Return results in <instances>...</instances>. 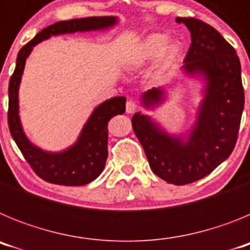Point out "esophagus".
Instances as JSON below:
<instances>
[{
  "label": "esophagus",
  "mask_w": 250,
  "mask_h": 250,
  "mask_svg": "<svg viewBox=\"0 0 250 250\" xmlns=\"http://www.w3.org/2000/svg\"><path fill=\"white\" fill-rule=\"evenodd\" d=\"M136 110H138V105H136V104L134 103V101H131V100L127 101V103H126V112H127V114H134Z\"/></svg>",
  "instance_id": "obj_1"
}]
</instances>
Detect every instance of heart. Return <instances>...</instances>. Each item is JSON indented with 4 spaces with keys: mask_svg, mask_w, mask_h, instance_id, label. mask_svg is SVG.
Returning <instances> with one entry per match:
<instances>
[{
    "mask_svg": "<svg viewBox=\"0 0 250 250\" xmlns=\"http://www.w3.org/2000/svg\"><path fill=\"white\" fill-rule=\"evenodd\" d=\"M164 34H151L145 37L129 57V67L135 68L146 66L155 59H160V71L169 70L175 62L179 54V45L174 41H168Z\"/></svg>",
    "mask_w": 250,
    "mask_h": 250,
    "instance_id": "1",
    "label": "heart"
}]
</instances>
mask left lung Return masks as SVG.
Listing matches in <instances>:
<instances>
[{"label": "left lung", "instance_id": "left-lung-1", "mask_svg": "<svg viewBox=\"0 0 250 250\" xmlns=\"http://www.w3.org/2000/svg\"><path fill=\"white\" fill-rule=\"evenodd\" d=\"M190 31L191 43L183 72L205 81L204 98L187 138L170 135L147 115L136 112L132 129L154 174L169 184L184 185L210 174L228 159L237 143L244 109L242 68L233 46L210 25L178 17ZM165 100L163 87L141 95V105L152 109Z\"/></svg>", "mask_w": 250, "mask_h": 250}]
</instances>
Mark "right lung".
I'll list each match as a JSON object with an SVG mask.
<instances>
[{
    "mask_svg": "<svg viewBox=\"0 0 250 250\" xmlns=\"http://www.w3.org/2000/svg\"><path fill=\"white\" fill-rule=\"evenodd\" d=\"M112 16L86 17L60 21L43 28L20 50L16 68L8 85V127L13 140L35 173L45 182L66 187H80L95 180L105 167L107 159V124L110 119L125 112L126 98L116 96L95 107L74 145L59 152H50L34 145L22 129L19 115V87L31 51L51 36L85 31L105 30L114 26Z\"/></svg>",
    "mask_w": 250,
    "mask_h": 250,
    "instance_id": "1",
    "label": "right lung"
}]
</instances>
